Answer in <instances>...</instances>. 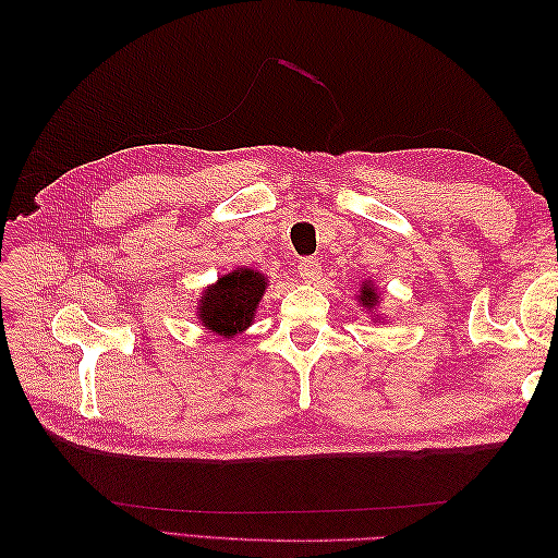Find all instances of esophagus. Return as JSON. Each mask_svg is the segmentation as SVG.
<instances>
[{
    "instance_id": "obj_1",
    "label": "esophagus",
    "mask_w": 558,
    "mask_h": 558,
    "mask_svg": "<svg viewBox=\"0 0 558 558\" xmlns=\"http://www.w3.org/2000/svg\"><path fill=\"white\" fill-rule=\"evenodd\" d=\"M298 270H300V278L304 282H316L318 276H322V264H318L316 258H302Z\"/></svg>"
}]
</instances>
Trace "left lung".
<instances>
[{"label": "left lung", "mask_w": 558, "mask_h": 558, "mask_svg": "<svg viewBox=\"0 0 558 558\" xmlns=\"http://www.w3.org/2000/svg\"><path fill=\"white\" fill-rule=\"evenodd\" d=\"M357 302L362 310H366V314H374V310H378V304H381V290L376 288V282L372 278L362 280L360 292H357ZM374 324H384L381 322V314H374L372 316Z\"/></svg>", "instance_id": "obj_1"}]
</instances>
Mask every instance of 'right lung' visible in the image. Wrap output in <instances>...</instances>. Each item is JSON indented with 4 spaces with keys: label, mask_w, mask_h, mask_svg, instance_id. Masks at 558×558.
Returning <instances> with one entry per match:
<instances>
[{
    "label": "right lung",
    "mask_w": 558,
    "mask_h": 558,
    "mask_svg": "<svg viewBox=\"0 0 558 558\" xmlns=\"http://www.w3.org/2000/svg\"><path fill=\"white\" fill-rule=\"evenodd\" d=\"M268 276L240 266L208 286L196 302V318L208 333L232 340L254 324L260 298L266 294Z\"/></svg>",
    "instance_id": "add662e5"
}]
</instances>
